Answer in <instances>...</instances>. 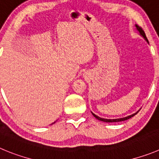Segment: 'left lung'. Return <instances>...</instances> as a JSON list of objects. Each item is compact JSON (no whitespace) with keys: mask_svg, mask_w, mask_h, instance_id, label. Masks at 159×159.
Here are the masks:
<instances>
[{"mask_svg":"<svg viewBox=\"0 0 159 159\" xmlns=\"http://www.w3.org/2000/svg\"><path fill=\"white\" fill-rule=\"evenodd\" d=\"M135 26H136V30H137L139 31V33H140V34L141 35V36L143 37V38H144V39L146 40V41L148 42V38H147L146 35H145V33H144V31L143 30V29H142V28L140 27V26H138V25H136V24L135 25ZM139 111H140V110H139V111H138L137 112H136V113H134V114H133V115H129V116L125 117V118H117V119H107V118H100V117L97 116V115H96L94 113H93V112H92V114H93V115L95 117V118H96V119L100 120V121H104V122H118V121H125V120L129 119V118H131L132 117H133V116H134V115H136V114H137L138 112H139Z\"/></svg>","mask_w":159,"mask_h":159,"instance_id":"8db88e82","label":"left lung"}]
</instances>
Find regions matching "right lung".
I'll list each match as a JSON object with an SVG mask.
<instances>
[{
  "label": "right lung",
  "mask_w": 159,
  "mask_h": 159,
  "mask_svg": "<svg viewBox=\"0 0 159 159\" xmlns=\"http://www.w3.org/2000/svg\"><path fill=\"white\" fill-rule=\"evenodd\" d=\"M54 123H55V122H54Z\"/></svg>",
  "instance_id": "right-lung-1"
}]
</instances>
